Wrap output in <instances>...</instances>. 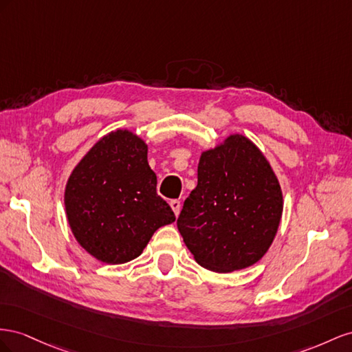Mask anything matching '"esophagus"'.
Wrapping results in <instances>:
<instances>
[{"mask_svg": "<svg viewBox=\"0 0 352 352\" xmlns=\"http://www.w3.org/2000/svg\"><path fill=\"white\" fill-rule=\"evenodd\" d=\"M169 206H170V209L174 210V214H175V217H177V215L179 214V208H182V204H179V200H170Z\"/></svg>", "mask_w": 352, "mask_h": 352, "instance_id": "1", "label": "esophagus"}]
</instances>
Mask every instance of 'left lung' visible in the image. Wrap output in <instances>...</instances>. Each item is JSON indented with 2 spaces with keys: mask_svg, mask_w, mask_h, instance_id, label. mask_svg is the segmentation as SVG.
Instances as JSON below:
<instances>
[{
  "mask_svg": "<svg viewBox=\"0 0 352 352\" xmlns=\"http://www.w3.org/2000/svg\"><path fill=\"white\" fill-rule=\"evenodd\" d=\"M282 214L274 169L252 140L236 133L200 153L197 186L177 226L199 265L232 273L267 254Z\"/></svg>",
  "mask_w": 352,
  "mask_h": 352,
  "instance_id": "obj_1",
  "label": "left lung"
}]
</instances>
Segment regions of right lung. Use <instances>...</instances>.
Masks as SVG:
<instances>
[{"label":"right lung","instance_id":"1","mask_svg":"<svg viewBox=\"0 0 352 352\" xmlns=\"http://www.w3.org/2000/svg\"><path fill=\"white\" fill-rule=\"evenodd\" d=\"M156 184L142 137L126 128L103 135L65 187L66 218L76 242L104 264L142 255L156 230L175 221Z\"/></svg>","mask_w":352,"mask_h":352}]
</instances>
